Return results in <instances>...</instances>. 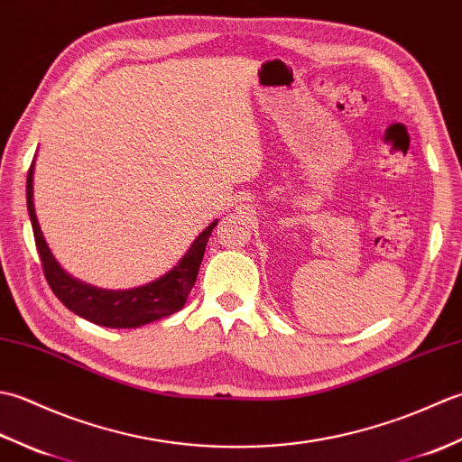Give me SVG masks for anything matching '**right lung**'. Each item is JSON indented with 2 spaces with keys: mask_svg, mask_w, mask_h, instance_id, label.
<instances>
[{
  "mask_svg": "<svg viewBox=\"0 0 462 462\" xmlns=\"http://www.w3.org/2000/svg\"><path fill=\"white\" fill-rule=\"evenodd\" d=\"M33 172L35 161L29 166L25 189L27 212L33 226L35 246L43 263L49 288L53 290L59 301H61L67 310H71L87 321L97 323V326L131 329L144 326V323L169 318L174 311L184 308L186 298H189L196 276H199L206 244H208L210 234L214 230V226L218 224V220L206 226V230H202L190 244L189 252H186L179 260V263H176L172 270L166 272L164 276L131 290H103L73 278L71 273H67L61 268V263L55 260L53 252L49 250L35 214Z\"/></svg>",
  "mask_w": 462,
  "mask_h": 462,
  "instance_id": "right-lung-1",
  "label": "right lung"
}]
</instances>
